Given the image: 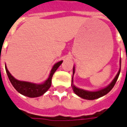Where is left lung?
I'll return each instance as SVG.
<instances>
[{
    "mask_svg": "<svg viewBox=\"0 0 127 127\" xmlns=\"http://www.w3.org/2000/svg\"><path fill=\"white\" fill-rule=\"evenodd\" d=\"M120 66L121 67V59H120ZM120 67L119 71L118 72L117 75H116L115 78L113 80L112 82L109 84V85L107 86V87L104 88H102L101 90H98V91H85V90H83V89H81V88H77L76 86H75L73 84V77H72V88H73V90L74 91V93L77 96H79L80 97L82 98H84V99H87V100H94V99H96V98H98L103 96L109 93V91L112 90L113 87L114 86L115 84L117 81L118 78V76L120 75ZM75 73V66H73V74H74Z\"/></svg>",
    "mask_w": 127,
    "mask_h": 127,
    "instance_id": "obj_1",
    "label": "left lung"
}]
</instances>
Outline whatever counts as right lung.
Instances as JSON below:
<instances>
[{
  "mask_svg": "<svg viewBox=\"0 0 127 127\" xmlns=\"http://www.w3.org/2000/svg\"><path fill=\"white\" fill-rule=\"evenodd\" d=\"M62 63H63V61L56 63L53 66L47 80L43 84H39L16 80L15 77H13L11 74L10 73L6 66H5V69H6V72H7V74L10 82L13 86L15 88V90L23 95L26 96L28 97H31V98H34V97H38V96L43 95L50 88V86L52 85V78L53 75Z\"/></svg>",
  "mask_w": 127,
  "mask_h": 127,
  "instance_id": "add662e5",
  "label": "right lung"
}]
</instances>
